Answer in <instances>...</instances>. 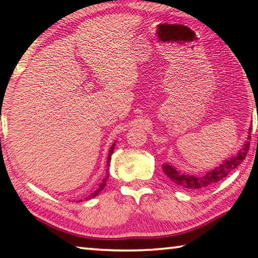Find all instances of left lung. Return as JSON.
<instances>
[{"mask_svg":"<svg viewBox=\"0 0 258 258\" xmlns=\"http://www.w3.org/2000/svg\"><path fill=\"white\" fill-rule=\"evenodd\" d=\"M250 131L249 128V135H248V140H250ZM250 142L246 141L243 143L242 149L240 150L237 155L234 157H231L230 159L224 160L223 163L220 164L214 169L208 171L206 174H204L202 176H194V175H187L185 173H182L177 171L175 167H173L172 165L169 164H164L163 165V172L165 175L169 178V181L173 182L175 185L182 186L184 189H190V190H198L203 189V187H206L209 185L215 184V183L220 182L221 180L228 175V174L233 171L234 168H237L240 165V163L246 158L247 152L249 150Z\"/></svg>","mask_w":258,"mask_h":258,"instance_id":"1","label":"left lung"}]
</instances>
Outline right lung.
I'll return each mask as SVG.
<instances>
[{
    "mask_svg": "<svg viewBox=\"0 0 258 258\" xmlns=\"http://www.w3.org/2000/svg\"><path fill=\"white\" fill-rule=\"evenodd\" d=\"M113 150H115V143H113V145L111 146V148H110V150H109V154H108V158H107V175L104 176V178L102 180V182L100 183V185H99V187L97 190H95L92 195L91 196H89V197H87L86 199H91V198H94V197H97V196L100 194V192H101L103 189H104V186H106V184H107V180H108V177H109V165H110V160H111V155H112V152H113ZM82 202V200H81Z\"/></svg>",
    "mask_w": 258,
    "mask_h": 258,
    "instance_id": "obj_1",
    "label": "right lung"
}]
</instances>
